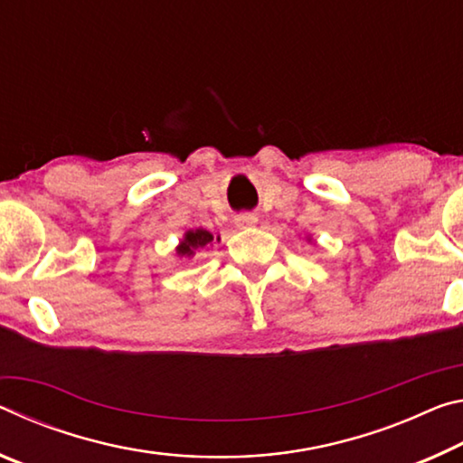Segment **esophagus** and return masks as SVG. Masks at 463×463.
<instances>
[{"mask_svg":"<svg viewBox=\"0 0 463 463\" xmlns=\"http://www.w3.org/2000/svg\"><path fill=\"white\" fill-rule=\"evenodd\" d=\"M259 223V217H256L254 213H240V215H236V225L238 227H252V225H256Z\"/></svg>","mask_w":463,"mask_h":463,"instance_id":"34e87169","label":"esophagus"}]
</instances>
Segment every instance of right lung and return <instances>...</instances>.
<instances>
[{
    "instance_id": "add662e5",
    "label": "right lung",
    "mask_w": 463,
    "mask_h": 463,
    "mask_svg": "<svg viewBox=\"0 0 463 463\" xmlns=\"http://www.w3.org/2000/svg\"><path fill=\"white\" fill-rule=\"evenodd\" d=\"M219 240V238H217ZM213 241V236H211L209 232L204 230H194V232H188L184 240H182V244L178 246V254L182 256H193L194 250H199L203 246H207Z\"/></svg>"
}]
</instances>
